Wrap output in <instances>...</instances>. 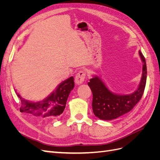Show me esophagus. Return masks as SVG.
<instances>
[{
	"label": "esophagus",
	"instance_id": "1",
	"mask_svg": "<svg viewBox=\"0 0 160 160\" xmlns=\"http://www.w3.org/2000/svg\"><path fill=\"white\" fill-rule=\"evenodd\" d=\"M86 77V72L84 70L80 71L75 76V81L77 85H80L83 83Z\"/></svg>",
	"mask_w": 160,
	"mask_h": 160
}]
</instances>
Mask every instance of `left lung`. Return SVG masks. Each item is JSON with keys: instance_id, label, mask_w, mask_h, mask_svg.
Wrapping results in <instances>:
<instances>
[{"instance_id": "8db88e82", "label": "left lung", "mask_w": 160, "mask_h": 160, "mask_svg": "<svg viewBox=\"0 0 160 160\" xmlns=\"http://www.w3.org/2000/svg\"><path fill=\"white\" fill-rule=\"evenodd\" d=\"M143 62L141 81L138 89L128 95H118L110 91L99 77L94 76L88 85L93 93L92 108L94 115L103 120H112L132 110L141 99L146 84L147 67L145 57L139 52Z\"/></svg>"}]
</instances>
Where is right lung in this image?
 Segmentation results:
<instances>
[{
  "instance_id": "1",
  "label": "right lung",
  "mask_w": 160,
  "mask_h": 160,
  "mask_svg": "<svg viewBox=\"0 0 160 160\" xmlns=\"http://www.w3.org/2000/svg\"><path fill=\"white\" fill-rule=\"evenodd\" d=\"M74 86V78L71 77L58 85L56 90L46 99L36 103L24 99L17 93L21 101V112L32 115L38 118H58L63 112L67 98Z\"/></svg>"
}]
</instances>
